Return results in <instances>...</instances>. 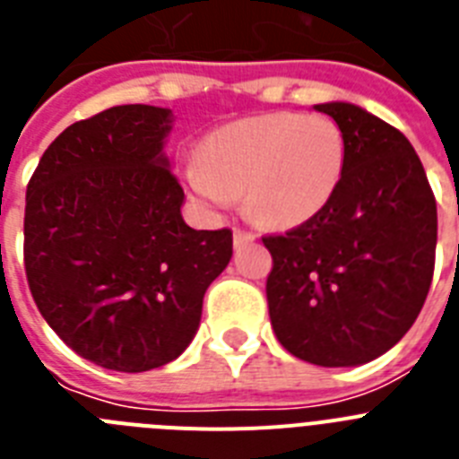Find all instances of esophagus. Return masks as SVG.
<instances>
[{
	"instance_id": "1",
	"label": "esophagus",
	"mask_w": 459,
	"mask_h": 459,
	"mask_svg": "<svg viewBox=\"0 0 459 459\" xmlns=\"http://www.w3.org/2000/svg\"><path fill=\"white\" fill-rule=\"evenodd\" d=\"M255 241L253 232H246V230H234V246H241V243Z\"/></svg>"
}]
</instances>
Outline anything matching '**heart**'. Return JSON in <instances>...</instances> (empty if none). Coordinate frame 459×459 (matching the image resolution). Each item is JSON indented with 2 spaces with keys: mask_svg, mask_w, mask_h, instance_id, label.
<instances>
[{
  "mask_svg": "<svg viewBox=\"0 0 459 459\" xmlns=\"http://www.w3.org/2000/svg\"><path fill=\"white\" fill-rule=\"evenodd\" d=\"M347 140L326 115L271 112L225 124L186 163V181L211 206L241 197L266 227H299L319 216L338 193Z\"/></svg>",
  "mask_w": 459,
  "mask_h": 459,
  "instance_id": "1",
  "label": "heart"
}]
</instances>
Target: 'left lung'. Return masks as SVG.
<instances>
[{
    "label": "left lung",
    "mask_w": 459,
    "mask_h": 459,
    "mask_svg": "<svg viewBox=\"0 0 459 459\" xmlns=\"http://www.w3.org/2000/svg\"><path fill=\"white\" fill-rule=\"evenodd\" d=\"M338 121L347 168L331 204L264 237L271 326L296 359L350 368L386 354L419 317L435 273L437 202L411 142L351 103L315 105Z\"/></svg>",
    "instance_id": "left-lung-1"
}]
</instances>
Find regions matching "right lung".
I'll return each mask as SVG.
<instances>
[{
	"mask_svg": "<svg viewBox=\"0 0 459 459\" xmlns=\"http://www.w3.org/2000/svg\"><path fill=\"white\" fill-rule=\"evenodd\" d=\"M169 131L168 108H109L68 126L27 186L31 296L75 354L108 370L147 372L184 354L206 287L232 259L230 230L184 222Z\"/></svg>",
	"mask_w": 459,
	"mask_h": 459,
	"instance_id": "1",
	"label": "right lung"
}]
</instances>
